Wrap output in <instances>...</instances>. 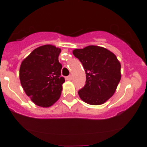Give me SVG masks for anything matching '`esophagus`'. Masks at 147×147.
Instances as JSON below:
<instances>
[{
	"label": "esophagus",
	"mask_w": 147,
	"mask_h": 147,
	"mask_svg": "<svg viewBox=\"0 0 147 147\" xmlns=\"http://www.w3.org/2000/svg\"><path fill=\"white\" fill-rule=\"evenodd\" d=\"M66 81H71V80H72V76H71V75H69V76L66 77Z\"/></svg>",
	"instance_id": "obj_1"
}]
</instances>
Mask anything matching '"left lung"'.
<instances>
[{
  "instance_id": "1",
  "label": "left lung",
  "mask_w": 147,
  "mask_h": 147,
  "mask_svg": "<svg viewBox=\"0 0 147 147\" xmlns=\"http://www.w3.org/2000/svg\"><path fill=\"white\" fill-rule=\"evenodd\" d=\"M86 72V84L79 97L90 105L104 104L114 95L121 78V63L114 53L98 46L74 49Z\"/></svg>"
}]
</instances>
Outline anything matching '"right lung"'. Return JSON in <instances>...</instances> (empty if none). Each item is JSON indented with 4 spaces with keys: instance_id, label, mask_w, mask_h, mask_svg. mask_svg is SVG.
<instances>
[{
    "instance_id": "1",
    "label": "right lung",
    "mask_w": 147,
    "mask_h": 147,
    "mask_svg": "<svg viewBox=\"0 0 147 147\" xmlns=\"http://www.w3.org/2000/svg\"><path fill=\"white\" fill-rule=\"evenodd\" d=\"M61 49L50 44L39 47L21 62L20 81L27 96L41 107L52 106L61 97L62 65L58 61Z\"/></svg>"
}]
</instances>
